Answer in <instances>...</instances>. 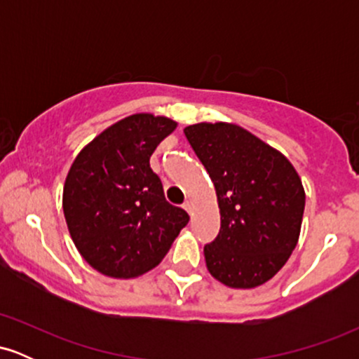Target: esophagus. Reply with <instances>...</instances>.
<instances>
[{
	"label": "esophagus",
	"mask_w": 359,
	"mask_h": 359,
	"mask_svg": "<svg viewBox=\"0 0 359 359\" xmlns=\"http://www.w3.org/2000/svg\"><path fill=\"white\" fill-rule=\"evenodd\" d=\"M184 209H185V211H187L189 214H192V203H191V201H185V203H184Z\"/></svg>",
	"instance_id": "34e87169"
}]
</instances>
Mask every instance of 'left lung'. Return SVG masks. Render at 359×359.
<instances>
[{
	"mask_svg": "<svg viewBox=\"0 0 359 359\" xmlns=\"http://www.w3.org/2000/svg\"><path fill=\"white\" fill-rule=\"evenodd\" d=\"M216 187L221 229L204 246L209 273L251 288L285 265L297 246L306 192L292 163L262 140L228 123L184 130Z\"/></svg>",
	"mask_w": 359,
	"mask_h": 359,
	"instance_id": "1",
	"label": "left lung"
}]
</instances>
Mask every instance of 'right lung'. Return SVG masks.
I'll return each instance as SVG.
<instances>
[{
	"instance_id": "right-lung-1",
	"label": "right lung",
	"mask_w": 359,
	"mask_h": 359,
	"mask_svg": "<svg viewBox=\"0 0 359 359\" xmlns=\"http://www.w3.org/2000/svg\"><path fill=\"white\" fill-rule=\"evenodd\" d=\"M177 123L133 114L114 123L74 160L64 185V216L74 245L93 269L133 278L162 262L189 222L170 204L150 156Z\"/></svg>"
}]
</instances>
